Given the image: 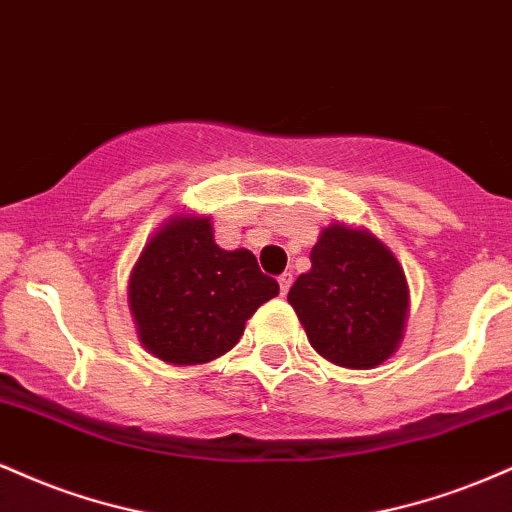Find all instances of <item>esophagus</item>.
<instances>
[{
    "label": "esophagus",
    "instance_id": "esophagus-1",
    "mask_svg": "<svg viewBox=\"0 0 512 512\" xmlns=\"http://www.w3.org/2000/svg\"><path fill=\"white\" fill-rule=\"evenodd\" d=\"M291 284H293V274H291V272H284V274L279 276V291H281V296H286V293H289Z\"/></svg>",
    "mask_w": 512,
    "mask_h": 512
}]
</instances>
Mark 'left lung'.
Instances as JSON below:
<instances>
[{"instance_id":"left-lung-1","label":"left lung","mask_w":512,"mask_h":512,"mask_svg":"<svg viewBox=\"0 0 512 512\" xmlns=\"http://www.w3.org/2000/svg\"><path fill=\"white\" fill-rule=\"evenodd\" d=\"M308 274L289 291V303L310 344L344 368H375L395 354L409 308L402 267L380 240L334 223L310 250Z\"/></svg>"}]
</instances>
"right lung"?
<instances>
[{
	"mask_svg": "<svg viewBox=\"0 0 512 512\" xmlns=\"http://www.w3.org/2000/svg\"><path fill=\"white\" fill-rule=\"evenodd\" d=\"M279 293L250 250H221L209 219L168 221L134 264L129 308L146 351L195 366L226 354L252 313Z\"/></svg>",
	"mask_w": 512,
	"mask_h": 512,
	"instance_id": "obj_1",
	"label": "right lung"
}]
</instances>
